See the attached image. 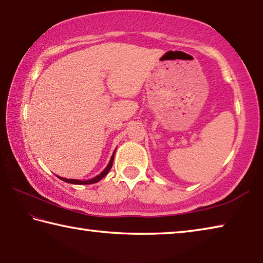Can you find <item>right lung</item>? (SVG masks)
<instances>
[{"instance_id":"right-lung-1","label":"right lung","mask_w":263,"mask_h":263,"mask_svg":"<svg viewBox=\"0 0 263 263\" xmlns=\"http://www.w3.org/2000/svg\"><path fill=\"white\" fill-rule=\"evenodd\" d=\"M114 158H115V153L112 154V157H111V159H110V162H109L108 166H106V168L104 169V171L102 172L100 175L95 176L94 179H91V180L80 181V180H73V179H65V177H59V179H60V180H62V181H65V182H68V183H72V184H92V183H96V182L101 181V180L103 179V177H104L106 174H108L109 171L111 169V167H112Z\"/></svg>"}]
</instances>
